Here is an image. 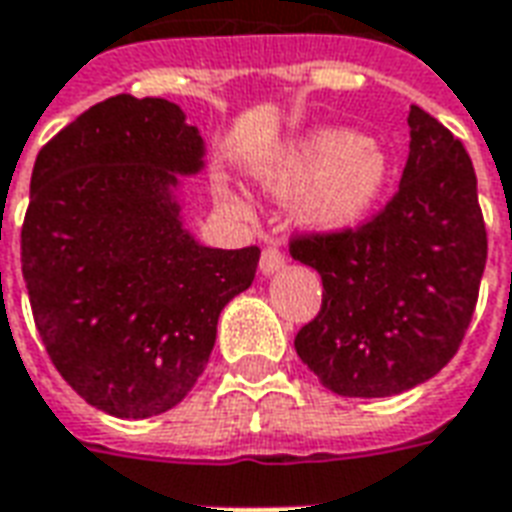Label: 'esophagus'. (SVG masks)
<instances>
[{
	"label": "esophagus",
	"instance_id": "34e87169",
	"mask_svg": "<svg viewBox=\"0 0 512 512\" xmlns=\"http://www.w3.org/2000/svg\"><path fill=\"white\" fill-rule=\"evenodd\" d=\"M285 260H288V257H285V252H282L279 246H266L263 255H260V271H263V274H274L279 268H285Z\"/></svg>",
	"mask_w": 512,
	"mask_h": 512
}]
</instances>
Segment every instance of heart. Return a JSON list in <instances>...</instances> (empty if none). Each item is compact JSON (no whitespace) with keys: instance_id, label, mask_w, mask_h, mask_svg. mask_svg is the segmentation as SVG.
Here are the masks:
<instances>
[{"instance_id":"obj_1","label":"heart","mask_w":512,"mask_h":512,"mask_svg":"<svg viewBox=\"0 0 512 512\" xmlns=\"http://www.w3.org/2000/svg\"><path fill=\"white\" fill-rule=\"evenodd\" d=\"M279 197H301V219L340 230L365 216L386 183V156L354 131L326 128L304 136L266 172Z\"/></svg>"}]
</instances>
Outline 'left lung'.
Returning <instances> with one entry per match:
<instances>
[{
    "instance_id": "obj_1",
    "label": "left lung",
    "mask_w": 512,
    "mask_h": 512,
    "mask_svg": "<svg viewBox=\"0 0 512 512\" xmlns=\"http://www.w3.org/2000/svg\"><path fill=\"white\" fill-rule=\"evenodd\" d=\"M408 161L384 208L354 227L296 230L290 255L321 274V310L296 354L343 397H389L436 376L472 323L488 233L472 158L408 109Z\"/></svg>"
}]
</instances>
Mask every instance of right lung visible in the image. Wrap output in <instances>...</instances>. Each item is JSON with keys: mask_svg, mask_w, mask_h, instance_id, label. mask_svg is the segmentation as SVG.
I'll use <instances>...</instances> for the list:
<instances>
[{"mask_svg": "<svg viewBox=\"0 0 512 512\" xmlns=\"http://www.w3.org/2000/svg\"><path fill=\"white\" fill-rule=\"evenodd\" d=\"M200 156L180 106L115 95L40 147L32 169V318L60 376L112 417H153L189 395L219 312L255 279L257 246L208 249L180 227L169 189Z\"/></svg>", "mask_w": 512, "mask_h": 512, "instance_id": "obj_1", "label": "right lung"}]
</instances>
